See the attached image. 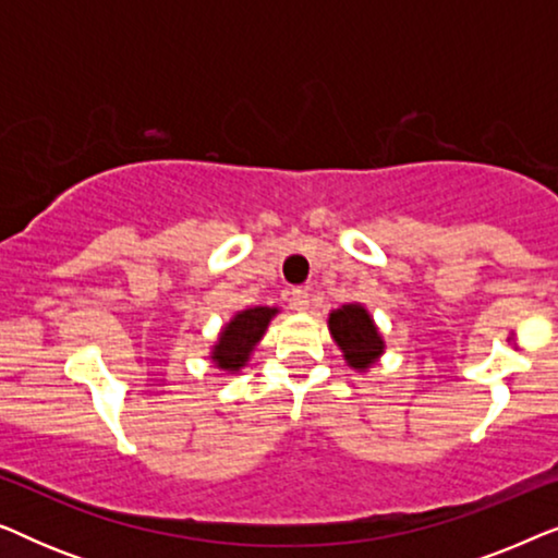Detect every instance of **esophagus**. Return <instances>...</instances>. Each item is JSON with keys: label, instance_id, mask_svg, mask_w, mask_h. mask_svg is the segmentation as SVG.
<instances>
[{"label": "esophagus", "instance_id": "34e87169", "mask_svg": "<svg viewBox=\"0 0 558 558\" xmlns=\"http://www.w3.org/2000/svg\"><path fill=\"white\" fill-rule=\"evenodd\" d=\"M289 304H292V307H294L296 312L310 310V294H307V289H292V296H289Z\"/></svg>", "mask_w": 558, "mask_h": 558}]
</instances>
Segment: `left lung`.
Segmentation results:
<instances>
[{
	"mask_svg": "<svg viewBox=\"0 0 558 558\" xmlns=\"http://www.w3.org/2000/svg\"><path fill=\"white\" fill-rule=\"evenodd\" d=\"M330 332L338 342L350 368L365 371L376 357L384 353V340H380L378 327L373 325L368 312L361 304H342L330 315Z\"/></svg>",
	"mask_w": 558,
	"mask_h": 558,
	"instance_id": "1",
	"label": "left lung"
}]
</instances>
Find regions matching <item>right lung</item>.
I'll list each match as a JSON object with an SVG mask.
<instances>
[{
	"instance_id": "obj_1",
	"label": "right lung",
	"mask_w": 558,
	"mask_h": 558,
	"mask_svg": "<svg viewBox=\"0 0 558 558\" xmlns=\"http://www.w3.org/2000/svg\"><path fill=\"white\" fill-rule=\"evenodd\" d=\"M277 315V310L271 307H254L243 310L235 315L231 323L223 327L220 332L218 345L213 348V361H216L218 368L223 371H239L246 365L251 350L258 340L264 338L266 327H269V319Z\"/></svg>"
}]
</instances>
